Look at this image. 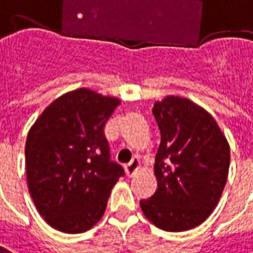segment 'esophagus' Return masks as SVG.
<instances>
[{"label":"esophagus","instance_id":"34e87169","mask_svg":"<svg viewBox=\"0 0 253 253\" xmlns=\"http://www.w3.org/2000/svg\"><path fill=\"white\" fill-rule=\"evenodd\" d=\"M139 168H140V161H139L137 158H133L128 165H125V173L129 177H132L136 173V170L139 169Z\"/></svg>","mask_w":253,"mask_h":253}]
</instances>
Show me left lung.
Returning <instances> with one entry per match:
<instances>
[{
  "mask_svg": "<svg viewBox=\"0 0 253 253\" xmlns=\"http://www.w3.org/2000/svg\"><path fill=\"white\" fill-rule=\"evenodd\" d=\"M161 133L156 193L140 200L144 216L165 231L200 226L215 210L227 182L230 147L215 118L186 97L156 102Z\"/></svg>",
  "mask_w": 253,
  "mask_h": 253,
  "instance_id": "left-lung-1",
  "label": "left lung"
}]
</instances>
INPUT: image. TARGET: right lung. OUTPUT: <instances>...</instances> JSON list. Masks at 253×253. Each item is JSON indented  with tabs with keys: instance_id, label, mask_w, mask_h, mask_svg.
Here are the masks:
<instances>
[{
	"instance_id": "obj_1",
	"label": "right lung",
	"mask_w": 253,
	"mask_h": 253,
	"mask_svg": "<svg viewBox=\"0 0 253 253\" xmlns=\"http://www.w3.org/2000/svg\"><path fill=\"white\" fill-rule=\"evenodd\" d=\"M120 99L86 88L64 93L43 110L26 140L29 191L53 229L78 234L103 216L110 191L124 176L110 161L104 125Z\"/></svg>"
}]
</instances>
